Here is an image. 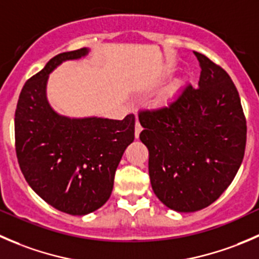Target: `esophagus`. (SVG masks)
<instances>
[{"instance_id": "obj_1", "label": "esophagus", "mask_w": 259, "mask_h": 259, "mask_svg": "<svg viewBox=\"0 0 259 259\" xmlns=\"http://www.w3.org/2000/svg\"><path fill=\"white\" fill-rule=\"evenodd\" d=\"M142 130H143V126L140 125V122L137 120V122H135V138H137V139L139 138V134L142 133Z\"/></svg>"}]
</instances>
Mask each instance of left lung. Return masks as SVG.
I'll use <instances>...</instances> for the list:
<instances>
[{
	"label": "left lung",
	"instance_id": "obj_1",
	"mask_svg": "<svg viewBox=\"0 0 259 259\" xmlns=\"http://www.w3.org/2000/svg\"><path fill=\"white\" fill-rule=\"evenodd\" d=\"M198 88L187 85L165 106L140 111L151 188L164 205L192 213L215 202L244 156L247 125L229 75L194 52Z\"/></svg>",
	"mask_w": 259,
	"mask_h": 259
}]
</instances>
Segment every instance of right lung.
<instances>
[{"mask_svg":"<svg viewBox=\"0 0 259 259\" xmlns=\"http://www.w3.org/2000/svg\"><path fill=\"white\" fill-rule=\"evenodd\" d=\"M89 52L83 48L52 57L25 83L15 113L16 154L26 182L46 203L71 215H85L108 202L122 154L134 142L133 114L122 120L70 117L50 105L49 75Z\"/></svg>","mask_w":259,"mask_h":259,"instance_id":"obj_1","label":"right lung"}]
</instances>
